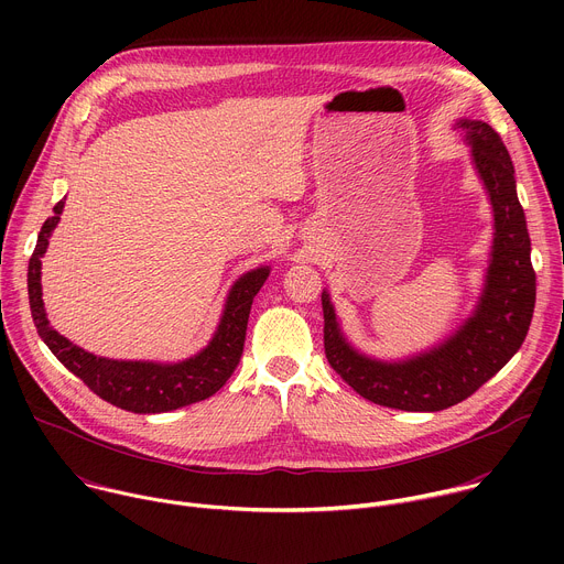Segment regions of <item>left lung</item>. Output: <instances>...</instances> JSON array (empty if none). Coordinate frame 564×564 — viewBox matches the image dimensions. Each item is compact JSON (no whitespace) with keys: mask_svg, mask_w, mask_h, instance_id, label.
I'll use <instances>...</instances> for the list:
<instances>
[{"mask_svg":"<svg viewBox=\"0 0 564 564\" xmlns=\"http://www.w3.org/2000/svg\"><path fill=\"white\" fill-rule=\"evenodd\" d=\"M453 129L470 147V163L494 209L491 259L473 314L442 344L406 359L386 361L348 341L328 290L321 292L330 366L372 404L397 411L435 413L470 397L520 350L535 305L531 240L511 155L487 122L464 118Z\"/></svg>","mask_w":564,"mask_h":564,"instance_id":"left-lung-1","label":"left lung"}]
</instances>
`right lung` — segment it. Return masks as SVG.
Instances as JSON below:
<instances>
[{
	"mask_svg": "<svg viewBox=\"0 0 564 564\" xmlns=\"http://www.w3.org/2000/svg\"><path fill=\"white\" fill-rule=\"evenodd\" d=\"M64 200L53 207V216L44 220L35 252L29 261V303L37 335L48 350L75 375L83 379L98 397L109 404L140 413H170L196 401L212 397L225 386L243 355L248 318L252 301L270 276V265L246 272L231 285L218 328L209 344L189 359L176 364L160 361H124L87 352L70 344L51 328L42 301V257L46 254L48 238L59 223Z\"/></svg>",
	"mask_w": 564,
	"mask_h": 564,
	"instance_id": "add662e5",
	"label": "right lung"
}]
</instances>
